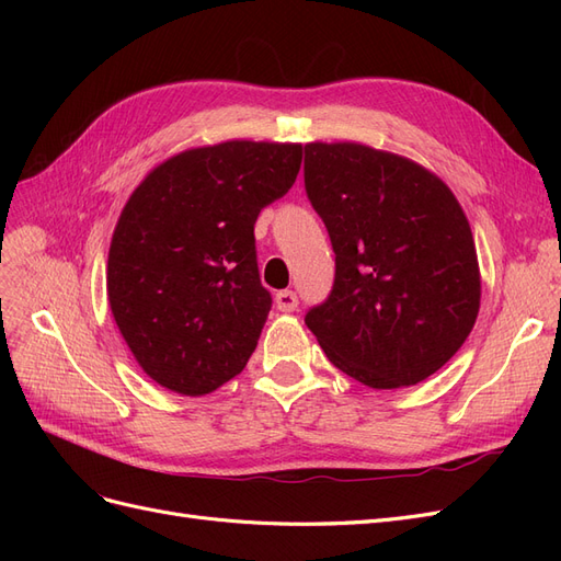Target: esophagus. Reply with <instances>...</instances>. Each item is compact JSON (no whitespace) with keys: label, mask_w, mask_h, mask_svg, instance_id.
<instances>
[{"label":"esophagus","mask_w":561,"mask_h":561,"mask_svg":"<svg viewBox=\"0 0 561 561\" xmlns=\"http://www.w3.org/2000/svg\"><path fill=\"white\" fill-rule=\"evenodd\" d=\"M297 304H299V299H297V295H295L293 290H280V293L276 295V309L283 311V313L295 311Z\"/></svg>","instance_id":"34e87169"}]
</instances>
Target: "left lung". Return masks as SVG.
<instances>
[{
  "label": "left lung",
  "mask_w": 561,
  "mask_h": 561,
  "mask_svg": "<svg viewBox=\"0 0 561 561\" xmlns=\"http://www.w3.org/2000/svg\"><path fill=\"white\" fill-rule=\"evenodd\" d=\"M304 184L336 254L304 318L330 363L369 388L414 386L463 346L482 280L468 217L421 163L360 142H309Z\"/></svg>",
  "instance_id": "left-lung-1"
}]
</instances>
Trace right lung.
I'll return each instance as SVG.
<instances>
[{"instance_id": "add662e5", "label": "right lung", "mask_w": 561, "mask_h": 561, "mask_svg": "<svg viewBox=\"0 0 561 561\" xmlns=\"http://www.w3.org/2000/svg\"><path fill=\"white\" fill-rule=\"evenodd\" d=\"M299 165L297 142L227 140L184 149L135 186L112 233L107 299L151 381L198 398L241 375L271 311L254 222Z\"/></svg>"}]
</instances>
